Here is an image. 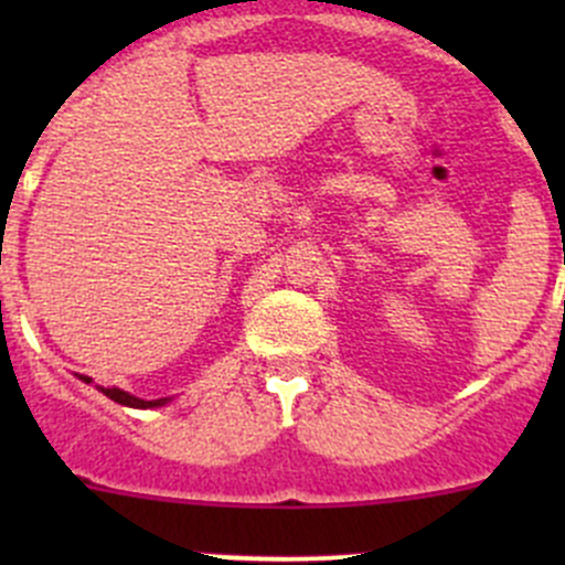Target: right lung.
<instances>
[{"mask_svg":"<svg viewBox=\"0 0 565 565\" xmlns=\"http://www.w3.org/2000/svg\"><path fill=\"white\" fill-rule=\"evenodd\" d=\"M78 380H82V383H87V385L93 383V377H87V374H78ZM98 391L104 393V396L111 398V402L125 404V407H134V409H152V407H163V404L172 402V396H169V398H152V402H147V398L134 396V393H128L122 388H104V385H98Z\"/></svg>","mask_w":565,"mask_h":565,"instance_id":"obj_1","label":"right lung"}]
</instances>
